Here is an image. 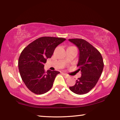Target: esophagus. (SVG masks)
Returning a JSON list of instances; mask_svg holds the SVG:
<instances>
[{"instance_id":"esophagus-1","label":"esophagus","mask_w":120,"mask_h":120,"mask_svg":"<svg viewBox=\"0 0 120 120\" xmlns=\"http://www.w3.org/2000/svg\"><path fill=\"white\" fill-rule=\"evenodd\" d=\"M63 75H64V78H66V79L68 78L69 77V75H68L67 74H63Z\"/></svg>"}]
</instances>
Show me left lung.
<instances>
[{
  "label": "left lung",
  "mask_w": 120,
  "mask_h": 120,
  "mask_svg": "<svg viewBox=\"0 0 120 120\" xmlns=\"http://www.w3.org/2000/svg\"><path fill=\"white\" fill-rule=\"evenodd\" d=\"M69 41L79 50L77 67L81 72V76L76 80L74 86L69 87V89L77 94H86L96 86L101 76L104 68L102 56L97 49L85 40L71 39Z\"/></svg>",
  "instance_id": "8db88e82"
}]
</instances>
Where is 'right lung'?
<instances>
[{"label":"right lung","mask_w":120,"mask_h":120,"mask_svg":"<svg viewBox=\"0 0 120 120\" xmlns=\"http://www.w3.org/2000/svg\"><path fill=\"white\" fill-rule=\"evenodd\" d=\"M65 39L50 37H41L29 44L21 52L19 59V69L21 78L33 93L42 94L53 86L57 71L44 70V63L51 58L55 48Z\"/></svg>","instance_id":"obj_1"}]
</instances>
